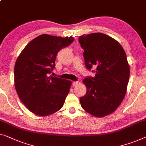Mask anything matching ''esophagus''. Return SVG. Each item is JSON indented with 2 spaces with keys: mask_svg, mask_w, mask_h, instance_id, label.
Masks as SVG:
<instances>
[{
  "mask_svg": "<svg viewBox=\"0 0 146 146\" xmlns=\"http://www.w3.org/2000/svg\"><path fill=\"white\" fill-rule=\"evenodd\" d=\"M78 83H79L78 82H72V85H73V86H77Z\"/></svg>",
  "mask_w": 146,
  "mask_h": 146,
  "instance_id": "esophagus-1",
  "label": "esophagus"
}]
</instances>
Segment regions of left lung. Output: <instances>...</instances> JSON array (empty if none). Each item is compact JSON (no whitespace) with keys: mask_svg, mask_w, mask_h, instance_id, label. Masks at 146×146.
<instances>
[{"mask_svg":"<svg viewBox=\"0 0 146 146\" xmlns=\"http://www.w3.org/2000/svg\"><path fill=\"white\" fill-rule=\"evenodd\" d=\"M84 50L86 68H96L95 77H87V88L80 104L94 117H103L113 113L124 98L130 77V66L121 45L109 35L94 33L80 36Z\"/></svg>","mask_w":146,"mask_h":146,"instance_id":"8db88e82","label":"left lung"}]
</instances>
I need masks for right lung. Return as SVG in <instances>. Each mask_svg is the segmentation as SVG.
Returning a JSON list of instances; mask_svg holds the SVG:
<instances>
[{"instance_id":"right-lung-1","label":"right lung","mask_w":146,"mask_h":146,"mask_svg":"<svg viewBox=\"0 0 146 146\" xmlns=\"http://www.w3.org/2000/svg\"><path fill=\"white\" fill-rule=\"evenodd\" d=\"M73 37L43 34L25 47L14 66V86L21 101L35 115L45 117L62 108L72 82L50 76L58 52Z\"/></svg>"}]
</instances>
